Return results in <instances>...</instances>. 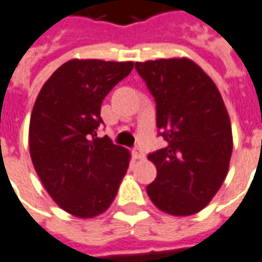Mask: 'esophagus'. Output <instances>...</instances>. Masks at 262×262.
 <instances>
[{
  "label": "esophagus",
  "instance_id": "34e87169",
  "mask_svg": "<svg viewBox=\"0 0 262 262\" xmlns=\"http://www.w3.org/2000/svg\"><path fill=\"white\" fill-rule=\"evenodd\" d=\"M132 153H133V157H135L136 160H143L144 159V153L140 149H133Z\"/></svg>",
  "mask_w": 262,
  "mask_h": 262
}]
</instances>
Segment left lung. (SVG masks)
<instances>
[{
    "label": "left lung",
    "mask_w": 262,
    "mask_h": 262,
    "mask_svg": "<svg viewBox=\"0 0 262 262\" xmlns=\"http://www.w3.org/2000/svg\"><path fill=\"white\" fill-rule=\"evenodd\" d=\"M156 100V123L167 146L150 153L157 177L150 200L171 215L207 206L226 179L233 153L231 123L213 79L188 58L136 62Z\"/></svg>",
    "instance_id": "obj_1"
}]
</instances>
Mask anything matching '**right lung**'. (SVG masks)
Returning a JSON list of instances; mask_svg holds the SVG:
<instances>
[{"label": "right lung", "instance_id": "add662e5", "mask_svg": "<svg viewBox=\"0 0 262 262\" xmlns=\"http://www.w3.org/2000/svg\"><path fill=\"white\" fill-rule=\"evenodd\" d=\"M133 62L72 59L51 75L29 122L31 160L43 187L67 213L92 219L106 211L129 167V150L107 136L100 106Z\"/></svg>", "mask_w": 262, "mask_h": 262}]
</instances>
